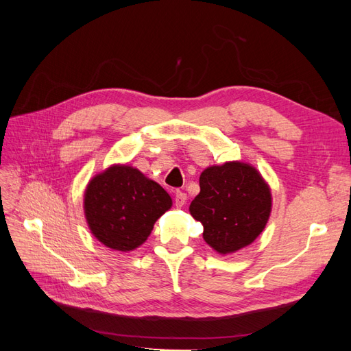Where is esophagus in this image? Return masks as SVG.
Here are the masks:
<instances>
[{
  "mask_svg": "<svg viewBox=\"0 0 351 351\" xmlns=\"http://www.w3.org/2000/svg\"><path fill=\"white\" fill-rule=\"evenodd\" d=\"M187 202V195L183 193V192H176V197H174V204L177 208H182L184 204Z\"/></svg>",
  "mask_w": 351,
  "mask_h": 351,
  "instance_id": "1",
  "label": "esophagus"
}]
</instances>
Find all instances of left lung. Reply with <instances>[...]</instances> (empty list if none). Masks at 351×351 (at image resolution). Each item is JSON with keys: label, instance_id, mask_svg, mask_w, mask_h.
<instances>
[{"label": "left lung", "instance_id": "1", "mask_svg": "<svg viewBox=\"0 0 351 351\" xmlns=\"http://www.w3.org/2000/svg\"><path fill=\"white\" fill-rule=\"evenodd\" d=\"M190 214L204 226V240L219 254L250 246L272 210L271 187L252 164L228 161L205 168Z\"/></svg>", "mask_w": 351, "mask_h": 351}]
</instances>
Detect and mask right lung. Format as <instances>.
Wrapping results in <instances>:
<instances>
[{"label": "right lung", "instance_id": "1", "mask_svg": "<svg viewBox=\"0 0 351 351\" xmlns=\"http://www.w3.org/2000/svg\"><path fill=\"white\" fill-rule=\"evenodd\" d=\"M171 206L173 200L161 186L125 164H114L95 176L83 196L92 236L119 252L142 246L156 219Z\"/></svg>", "mask_w": 351, "mask_h": 351}]
</instances>
